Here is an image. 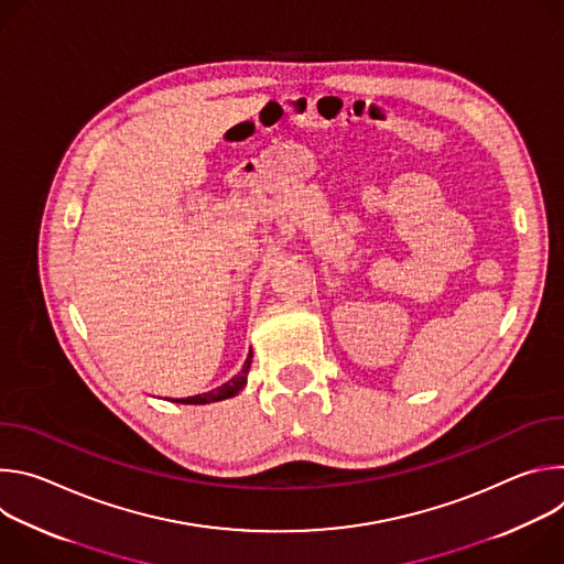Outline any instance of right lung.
Instances as JSON below:
<instances>
[{"label":"right lung","mask_w":564,"mask_h":564,"mask_svg":"<svg viewBox=\"0 0 564 564\" xmlns=\"http://www.w3.org/2000/svg\"><path fill=\"white\" fill-rule=\"evenodd\" d=\"M250 366H252V350L243 364V368H240L238 375H234L227 383L209 390V392H203V394H194V397H185V399H176L181 401V404H212V401H223V399H229V397H236L240 390L246 388L248 383V372H250Z\"/></svg>","instance_id":"right-lung-1"}]
</instances>
